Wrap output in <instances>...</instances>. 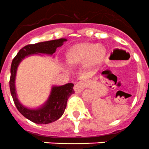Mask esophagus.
<instances>
[{
	"instance_id": "obj_1",
	"label": "esophagus",
	"mask_w": 149,
	"mask_h": 149,
	"mask_svg": "<svg viewBox=\"0 0 149 149\" xmlns=\"http://www.w3.org/2000/svg\"><path fill=\"white\" fill-rule=\"evenodd\" d=\"M84 83H83L82 81H81V82H78L77 84H76L75 86H74V91H75L76 93H81V91L84 89Z\"/></svg>"
}]
</instances>
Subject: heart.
I'll list each match as a JSON object with an SVG mask.
<instances>
[{"instance_id":"heart-1","label":"heart","mask_w":149,"mask_h":149,"mask_svg":"<svg viewBox=\"0 0 149 149\" xmlns=\"http://www.w3.org/2000/svg\"><path fill=\"white\" fill-rule=\"evenodd\" d=\"M106 53L103 46L95 43L83 42L71 47L65 54V59L68 65L72 66L86 62L88 65H95L103 61Z\"/></svg>"}]
</instances>
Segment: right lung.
Segmentation results:
<instances>
[{"mask_svg":"<svg viewBox=\"0 0 149 149\" xmlns=\"http://www.w3.org/2000/svg\"><path fill=\"white\" fill-rule=\"evenodd\" d=\"M65 39H54L36 44H30L24 46L18 51L13 58L10 68V89L16 108L21 113L31 122L36 124H48L60 119L66 107L68 97L74 93L73 84H67L61 86H54L45 105L39 110H29L22 106L18 101L15 89V77L18 64L27 55L33 54H53L56 48L65 42Z\"/></svg>","mask_w":149,"mask_h":149,"instance_id":"add662e5","label":"right lung"}]
</instances>
